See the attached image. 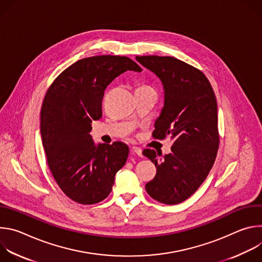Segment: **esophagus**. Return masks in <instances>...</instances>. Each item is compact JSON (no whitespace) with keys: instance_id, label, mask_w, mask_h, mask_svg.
Here are the masks:
<instances>
[{"instance_id":"1","label":"esophagus","mask_w":262,"mask_h":262,"mask_svg":"<svg viewBox=\"0 0 262 262\" xmlns=\"http://www.w3.org/2000/svg\"><path fill=\"white\" fill-rule=\"evenodd\" d=\"M130 154L132 155H136V156H138V157H142L143 155H142V150L140 148H138V147H133L132 149H130Z\"/></svg>"}]
</instances>
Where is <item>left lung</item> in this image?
Segmentation results:
<instances>
[{
  "mask_svg": "<svg viewBox=\"0 0 262 262\" xmlns=\"http://www.w3.org/2000/svg\"><path fill=\"white\" fill-rule=\"evenodd\" d=\"M154 72L164 88V106L156 120L154 138L173 141L171 154L143 155L157 167L146 183L148 195L164 204H177L191 197L207 177L219 148L217 106L211 85L203 72L173 57H136Z\"/></svg>",
  "mask_w": 262,
  "mask_h": 262,
  "instance_id": "1",
  "label": "left lung"
}]
</instances>
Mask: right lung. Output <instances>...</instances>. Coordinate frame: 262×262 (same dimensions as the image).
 <instances>
[{
  "label": "right lung",
  "instance_id": "1",
  "mask_svg": "<svg viewBox=\"0 0 262 262\" xmlns=\"http://www.w3.org/2000/svg\"><path fill=\"white\" fill-rule=\"evenodd\" d=\"M141 72L127 57L95 56L77 61L54 81L43 99L40 134L51 172L63 193L81 204H95L112 191L128 147L94 143L91 122L101 115L104 90L121 73Z\"/></svg>",
  "mask_w": 262,
  "mask_h": 262
}]
</instances>
